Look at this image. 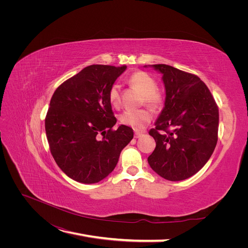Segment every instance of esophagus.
Wrapping results in <instances>:
<instances>
[{"instance_id":"esophagus-1","label":"esophagus","mask_w":248,"mask_h":248,"mask_svg":"<svg viewBox=\"0 0 248 248\" xmlns=\"http://www.w3.org/2000/svg\"><path fill=\"white\" fill-rule=\"evenodd\" d=\"M141 136H142V133L136 131V133H135V138H136V139H139V138H140Z\"/></svg>"}]
</instances>
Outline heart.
<instances>
[{"label": "heart", "mask_w": 248, "mask_h": 248, "mask_svg": "<svg viewBox=\"0 0 248 248\" xmlns=\"http://www.w3.org/2000/svg\"><path fill=\"white\" fill-rule=\"evenodd\" d=\"M128 83L139 89L144 94L145 102L153 108H159L164 103L163 91L157 88V81L155 78L145 71H137L128 78ZM108 100L113 107L119 106L120 103V86L119 84H112L108 90ZM152 112L149 109L141 108L124 111L120 121L123 124L133 127L136 131H141L151 121Z\"/></svg>", "instance_id": "obj_1"}]
</instances>
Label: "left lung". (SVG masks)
<instances>
[{
	"label": "left lung",
	"instance_id": "obj_1",
	"mask_svg": "<svg viewBox=\"0 0 248 248\" xmlns=\"http://www.w3.org/2000/svg\"><path fill=\"white\" fill-rule=\"evenodd\" d=\"M152 67L163 74L166 99L155 127L149 133L155 140V149L148 162L164 179L182 181L200 171L214 152L218 107L197 75L166 64Z\"/></svg>",
	"mask_w": 248,
	"mask_h": 248
}]
</instances>
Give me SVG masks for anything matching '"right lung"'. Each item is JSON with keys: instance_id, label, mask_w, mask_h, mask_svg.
<instances>
[{"instance_id": "right-lung-1", "label": "right lung", "mask_w": 248, "mask_h": 248, "mask_svg": "<svg viewBox=\"0 0 248 248\" xmlns=\"http://www.w3.org/2000/svg\"><path fill=\"white\" fill-rule=\"evenodd\" d=\"M125 69V65H90L52 95L45 119L50 152L61 170L79 183L108 177L134 138L129 126L112 128L116 119L108 100L110 86Z\"/></svg>"}]
</instances>
